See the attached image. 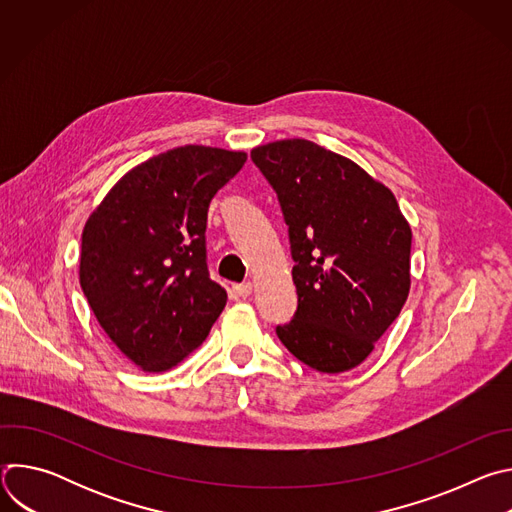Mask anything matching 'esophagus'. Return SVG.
Here are the masks:
<instances>
[{"label":"esophagus","mask_w":512,"mask_h":512,"mask_svg":"<svg viewBox=\"0 0 512 512\" xmlns=\"http://www.w3.org/2000/svg\"><path fill=\"white\" fill-rule=\"evenodd\" d=\"M233 289H235V294H237L239 298H249L251 291H253V283H239V285H235Z\"/></svg>","instance_id":"esophagus-1"}]
</instances>
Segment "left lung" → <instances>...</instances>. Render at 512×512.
I'll use <instances>...</instances> for the list:
<instances>
[{
    "mask_svg": "<svg viewBox=\"0 0 512 512\" xmlns=\"http://www.w3.org/2000/svg\"><path fill=\"white\" fill-rule=\"evenodd\" d=\"M251 158L277 192L296 261L298 312L277 336L320 373L350 371L409 296L407 218L383 182L314 141H271Z\"/></svg>",
    "mask_w": 512,
    "mask_h": 512,
    "instance_id": "obj_1",
    "label": "left lung"
}]
</instances>
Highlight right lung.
Returning <instances> with one entry per match:
<instances>
[{
  "instance_id": "obj_1",
  "label": "right lung",
  "mask_w": 512,
  "mask_h": 512,
  "mask_svg": "<svg viewBox=\"0 0 512 512\" xmlns=\"http://www.w3.org/2000/svg\"><path fill=\"white\" fill-rule=\"evenodd\" d=\"M245 152L182 145L131 168L83 229L79 281L111 342L145 373L194 352L227 304L206 269L208 204Z\"/></svg>"
}]
</instances>
